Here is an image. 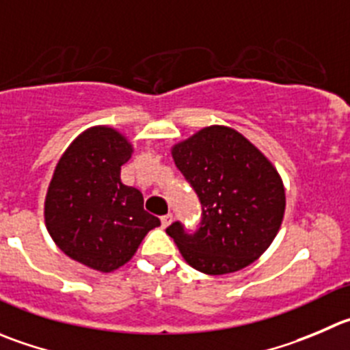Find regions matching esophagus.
Wrapping results in <instances>:
<instances>
[{
	"label": "esophagus",
	"instance_id": "1",
	"mask_svg": "<svg viewBox=\"0 0 350 350\" xmlns=\"http://www.w3.org/2000/svg\"><path fill=\"white\" fill-rule=\"evenodd\" d=\"M172 219H173V216L172 215H170V213H168V215H165V216H161V225H163V227H168V225H170V223H172Z\"/></svg>",
	"mask_w": 350,
	"mask_h": 350
}]
</instances>
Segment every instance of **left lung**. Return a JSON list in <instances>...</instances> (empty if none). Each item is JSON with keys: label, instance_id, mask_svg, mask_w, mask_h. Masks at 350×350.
<instances>
[{"label": "left lung", "instance_id": "left-lung-1", "mask_svg": "<svg viewBox=\"0 0 350 350\" xmlns=\"http://www.w3.org/2000/svg\"><path fill=\"white\" fill-rule=\"evenodd\" d=\"M172 156L202 204L196 234L178 221L166 228L185 262L206 275L235 273L254 262L284 221L285 187L273 163L227 125L201 129L173 144Z\"/></svg>", "mask_w": 350, "mask_h": 350}]
</instances>
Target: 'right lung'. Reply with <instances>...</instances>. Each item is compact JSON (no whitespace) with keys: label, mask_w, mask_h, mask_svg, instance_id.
Segmentation results:
<instances>
[{"label":"right lung","mask_w":350,"mask_h":350,"mask_svg":"<svg viewBox=\"0 0 350 350\" xmlns=\"http://www.w3.org/2000/svg\"><path fill=\"white\" fill-rule=\"evenodd\" d=\"M134 146L109 125H96L65 149L48 185L44 223L55 244L73 261L99 273L129 262L149 230L159 227L144 198L122 184L120 170Z\"/></svg>","instance_id":"1"}]
</instances>
